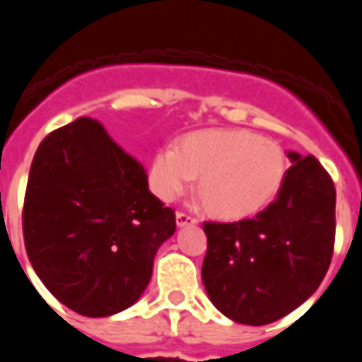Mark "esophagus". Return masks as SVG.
Returning <instances> with one entry per match:
<instances>
[{"label":"esophagus","instance_id":"obj_1","mask_svg":"<svg viewBox=\"0 0 362 362\" xmlns=\"http://www.w3.org/2000/svg\"><path fill=\"white\" fill-rule=\"evenodd\" d=\"M175 223H177V226H190V225H196L197 219L196 217L188 216V214L185 212H177L175 214Z\"/></svg>","mask_w":362,"mask_h":362}]
</instances>
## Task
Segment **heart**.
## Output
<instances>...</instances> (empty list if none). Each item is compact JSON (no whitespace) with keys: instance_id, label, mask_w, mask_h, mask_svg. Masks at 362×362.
I'll use <instances>...</instances> for the list:
<instances>
[{"instance_id":"b5f03b06","label":"heart","mask_w":362,"mask_h":362,"mask_svg":"<svg viewBox=\"0 0 362 362\" xmlns=\"http://www.w3.org/2000/svg\"><path fill=\"white\" fill-rule=\"evenodd\" d=\"M286 159L277 143L248 130H204L183 137L177 148L158 150L150 187L175 201L199 175L197 190L210 214L241 219L267 206L283 185Z\"/></svg>"}]
</instances>
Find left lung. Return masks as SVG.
<instances>
[{"instance_id": "1", "label": "left lung", "mask_w": 362, "mask_h": 362, "mask_svg": "<svg viewBox=\"0 0 362 362\" xmlns=\"http://www.w3.org/2000/svg\"><path fill=\"white\" fill-rule=\"evenodd\" d=\"M292 161L276 201L252 219L204 223L203 284L221 313L263 326L319 288L335 241V187L313 156Z\"/></svg>"}]
</instances>
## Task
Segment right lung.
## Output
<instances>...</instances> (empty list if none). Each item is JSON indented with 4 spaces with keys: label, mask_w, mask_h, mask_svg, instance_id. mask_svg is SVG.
Listing matches in <instances>:
<instances>
[{
    "label": "right lung",
    "mask_w": 362,
    "mask_h": 362,
    "mask_svg": "<svg viewBox=\"0 0 362 362\" xmlns=\"http://www.w3.org/2000/svg\"><path fill=\"white\" fill-rule=\"evenodd\" d=\"M174 232V210L99 121L79 117L37 146L25 192V248L37 277L70 310L107 317L132 306Z\"/></svg>",
    "instance_id": "right-lung-1"
}]
</instances>
